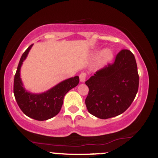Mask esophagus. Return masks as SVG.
<instances>
[{
    "label": "esophagus",
    "instance_id": "34e87169",
    "mask_svg": "<svg viewBox=\"0 0 158 158\" xmlns=\"http://www.w3.org/2000/svg\"><path fill=\"white\" fill-rule=\"evenodd\" d=\"M87 74L85 73H81L80 75H79V79H80L81 82H85V79H86Z\"/></svg>",
    "mask_w": 158,
    "mask_h": 158
}]
</instances>
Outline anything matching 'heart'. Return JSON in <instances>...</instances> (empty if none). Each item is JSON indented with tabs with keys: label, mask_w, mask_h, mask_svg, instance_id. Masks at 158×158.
<instances>
[{
	"label": "heart",
	"mask_w": 158,
	"mask_h": 158,
	"mask_svg": "<svg viewBox=\"0 0 158 158\" xmlns=\"http://www.w3.org/2000/svg\"><path fill=\"white\" fill-rule=\"evenodd\" d=\"M99 54V59L100 61L102 63H107L113 59L114 57V52L110 48H106L102 50V52H99V50H96L93 52L94 56H97Z\"/></svg>",
	"instance_id": "obj_1"
}]
</instances>
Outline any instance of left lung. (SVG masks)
Wrapping results in <instances>:
<instances>
[{
    "instance_id": "left-lung-1",
    "label": "left lung",
    "mask_w": 158,
    "mask_h": 158,
    "mask_svg": "<svg viewBox=\"0 0 158 158\" xmlns=\"http://www.w3.org/2000/svg\"><path fill=\"white\" fill-rule=\"evenodd\" d=\"M85 105L88 112L99 119L123 114L131 106L138 90L139 76L135 56L123 50L114 64H108L90 77Z\"/></svg>"
}]
</instances>
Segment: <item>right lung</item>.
I'll list each match as a JSON object with an SVG mask.
<instances>
[{
    "instance_id": "obj_1",
    "label": "right lung",
    "mask_w": 158,
    "mask_h": 158,
    "mask_svg": "<svg viewBox=\"0 0 158 158\" xmlns=\"http://www.w3.org/2000/svg\"><path fill=\"white\" fill-rule=\"evenodd\" d=\"M32 45L27 49L20 59L14 78V95L19 108L25 115L36 120L43 121L59 113L65 94L79 84V78L78 76L69 78L43 93L29 91L24 88L21 79V68Z\"/></svg>"
}]
</instances>
